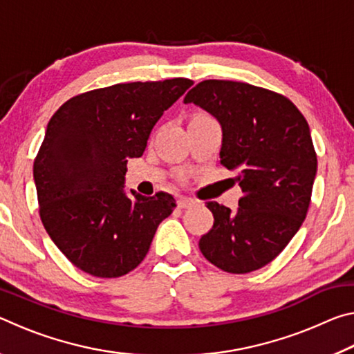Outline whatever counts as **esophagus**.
<instances>
[{
    "instance_id": "1",
    "label": "esophagus",
    "mask_w": 354,
    "mask_h": 354,
    "mask_svg": "<svg viewBox=\"0 0 354 354\" xmlns=\"http://www.w3.org/2000/svg\"><path fill=\"white\" fill-rule=\"evenodd\" d=\"M195 205H196V201L192 200V198H187V196H181V198H178V207H181V209L192 207Z\"/></svg>"
}]
</instances>
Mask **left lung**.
Segmentation results:
<instances>
[{
	"label": "left lung",
	"mask_w": 354,
	"mask_h": 354,
	"mask_svg": "<svg viewBox=\"0 0 354 354\" xmlns=\"http://www.w3.org/2000/svg\"><path fill=\"white\" fill-rule=\"evenodd\" d=\"M184 103L220 123V164L237 171L243 192L236 211L207 203L214 226L200 239L201 253L227 273L262 268L306 218L317 175L306 118L283 95L236 81H203Z\"/></svg>",
	"instance_id": "1"
}]
</instances>
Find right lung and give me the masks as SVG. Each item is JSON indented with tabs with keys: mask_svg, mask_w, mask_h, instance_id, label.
I'll use <instances>...</instances> for the list:
<instances>
[{
	"mask_svg": "<svg viewBox=\"0 0 354 354\" xmlns=\"http://www.w3.org/2000/svg\"><path fill=\"white\" fill-rule=\"evenodd\" d=\"M194 84L185 77L128 82L77 95L59 107L34 160L40 218L80 270L129 273L176 207L171 195L124 189L128 159L140 158L162 113Z\"/></svg>",
	"mask_w": 354,
	"mask_h": 354,
	"instance_id": "right-lung-1",
	"label": "right lung"
}]
</instances>
